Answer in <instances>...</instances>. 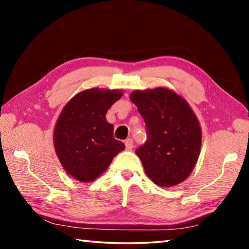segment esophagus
<instances>
[{"label": "esophagus", "mask_w": 249, "mask_h": 249, "mask_svg": "<svg viewBox=\"0 0 249 249\" xmlns=\"http://www.w3.org/2000/svg\"><path fill=\"white\" fill-rule=\"evenodd\" d=\"M125 146H126V149L127 150H132L133 147H134V142L132 138H128V140L125 141Z\"/></svg>", "instance_id": "esophagus-1"}]
</instances>
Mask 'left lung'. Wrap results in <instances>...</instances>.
Instances as JSON below:
<instances>
[{
    "instance_id": "1",
    "label": "left lung",
    "mask_w": 249,
    "mask_h": 249,
    "mask_svg": "<svg viewBox=\"0 0 249 249\" xmlns=\"http://www.w3.org/2000/svg\"><path fill=\"white\" fill-rule=\"evenodd\" d=\"M129 99L145 121L147 141L136 149L146 175L160 187L182 182L199 158L202 132L182 96L166 88L136 90Z\"/></svg>"
}]
</instances>
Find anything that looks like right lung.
I'll list each match as a JSON object with an SVG mask.
<instances>
[{"label": "right lung", "instance_id": "1", "mask_svg": "<svg viewBox=\"0 0 249 249\" xmlns=\"http://www.w3.org/2000/svg\"><path fill=\"white\" fill-rule=\"evenodd\" d=\"M122 95L120 90L88 89L75 94L61 111L53 130L54 150L67 174L74 179L93 181L125 148L113 136L114 126L105 117Z\"/></svg>", "mask_w": 249, "mask_h": 249}]
</instances>
